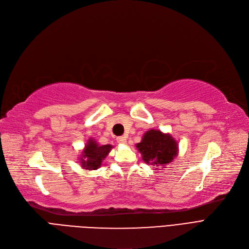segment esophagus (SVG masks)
I'll use <instances>...</instances> for the list:
<instances>
[{
    "label": "esophagus",
    "mask_w": 249,
    "mask_h": 249,
    "mask_svg": "<svg viewBox=\"0 0 249 249\" xmlns=\"http://www.w3.org/2000/svg\"><path fill=\"white\" fill-rule=\"evenodd\" d=\"M117 142L120 143V144H125V143L127 142V141H126V137H124V136L118 137V138H117Z\"/></svg>",
    "instance_id": "1"
}]
</instances>
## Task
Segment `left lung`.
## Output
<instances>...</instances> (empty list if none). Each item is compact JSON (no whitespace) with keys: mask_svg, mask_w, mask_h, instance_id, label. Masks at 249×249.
Listing matches in <instances>:
<instances>
[{"mask_svg":"<svg viewBox=\"0 0 249 249\" xmlns=\"http://www.w3.org/2000/svg\"><path fill=\"white\" fill-rule=\"evenodd\" d=\"M136 147L142 155L143 161L156 169L163 168L165 164L171 163L178 153L177 140L171 134L162 133L156 129H150L145 132Z\"/></svg>","mask_w":249,"mask_h":249,"instance_id":"8db88e82","label":"left lung"}]
</instances>
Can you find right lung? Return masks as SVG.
<instances>
[{
	"instance_id": "1",
	"label": "right lung",
	"mask_w": 249,
	"mask_h": 249,
	"mask_svg": "<svg viewBox=\"0 0 249 249\" xmlns=\"http://www.w3.org/2000/svg\"><path fill=\"white\" fill-rule=\"evenodd\" d=\"M112 145H100L94 138H89L82 152L80 163L81 166L87 171L97 169L102 165V161L109 154Z\"/></svg>"
}]
</instances>
